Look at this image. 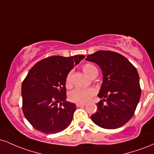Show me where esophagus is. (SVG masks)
Returning a JSON list of instances; mask_svg holds the SVG:
<instances>
[{"label":"esophagus","instance_id":"1","mask_svg":"<svg viewBox=\"0 0 154 154\" xmlns=\"http://www.w3.org/2000/svg\"><path fill=\"white\" fill-rule=\"evenodd\" d=\"M85 106V104H81V103H77L76 104V106L77 108H79V107H83Z\"/></svg>","mask_w":154,"mask_h":154}]
</instances>
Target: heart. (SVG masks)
I'll return each mask as SVG.
<instances>
[{"mask_svg":"<svg viewBox=\"0 0 154 154\" xmlns=\"http://www.w3.org/2000/svg\"><path fill=\"white\" fill-rule=\"evenodd\" d=\"M82 70L84 73L88 77H92L98 74V69L94 65L91 63H85L82 66ZM65 85L67 88L72 87V72L67 74L65 80ZM96 93L95 89L93 88H76L72 91L69 95V98L72 102L76 103L85 104L91 100V98Z\"/></svg>","mask_w":154,"mask_h":154,"instance_id":"1","label":"heart"}]
</instances>
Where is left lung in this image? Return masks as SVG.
Here are the masks:
<instances>
[{"label":"left lung","instance_id":"obj_1","mask_svg":"<svg viewBox=\"0 0 154 154\" xmlns=\"http://www.w3.org/2000/svg\"><path fill=\"white\" fill-rule=\"evenodd\" d=\"M86 60L97 63L103 76L98 94L103 100L96 103L98 110L91 116L92 121L102 128H121L134 115L140 98L137 69L125 56L114 51H96Z\"/></svg>","mask_w":154,"mask_h":154}]
</instances>
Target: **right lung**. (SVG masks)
I'll return each mask as SVG.
<instances>
[{
	"label": "right lung",
	"mask_w": 154,
	"mask_h": 154,
	"mask_svg": "<svg viewBox=\"0 0 154 154\" xmlns=\"http://www.w3.org/2000/svg\"><path fill=\"white\" fill-rule=\"evenodd\" d=\"M83 55L54 56L38 61L28 72L22 85V111L35 130L54 134L72 122L76 105L66 100L65 80Z\"/></svg>",
	"instance_id": "obj_1"
}]
</instances>
